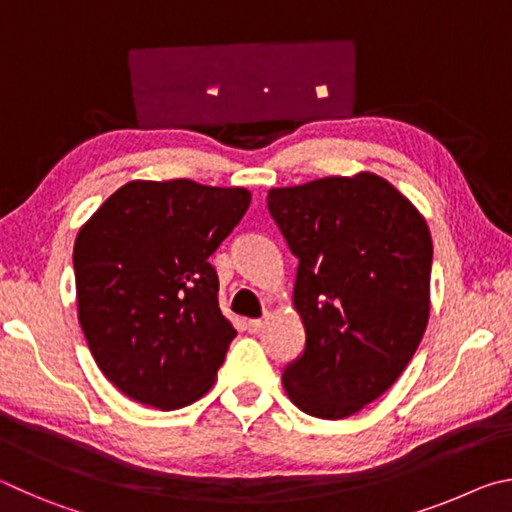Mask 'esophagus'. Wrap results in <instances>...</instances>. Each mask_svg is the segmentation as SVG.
I'll return each mask as SVG.
<instances>
[{
	"mask_svg": "<svg viewBox=\"0 0 512 512\" xmlns=\"http://www.w3.org/2000/svg\"><path fill=\"white\" fill-rule=\"evenodd\" d=\"M264 327H266V320H264V318L248 320V332H250V334H259Z\"/></svg>",
	"mask_w": 512,
	"mask_h": 512,
	"instance_id": "1",
	"label": "esophagus"
}]
</instances>
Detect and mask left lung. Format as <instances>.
<instances>
[{
  "label": "left lung",
  "instance_id": "obj_1",
  "mask_svg": "<svg viewBox=\"0 0 512 512\" xmlns=\"http://www.w3.org/2000/svg\"><path fill=\"white\" fill-rule=\"evenodd\" d=\"M266 201L300 259L293 309L307 343L284 391L314 418H350L395 384L427 329L429 225L372 171L273 187Z\"/></svg>",
  "mask_w": 512,
  "mask_h": 512
}]
</instances>
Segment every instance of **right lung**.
I'll return each mask as SVG.
<instances>
[{"label": "right lung", "instance_id": "1", "mask_svg": "<svg viewBox=\"0 0 512 512\" xmlns=\"http://www.w3.org/2000/svg\"><path fill=\"white\" fill-rule=\"evenodd\" d=\"M250 205L244 187L131 180L74 241L79 323L121 393L173 411L214 386L237 329L219 309L210 255Z\"/></svg>", "mask_w": 512, "mask_h": 512}]
</instances>
